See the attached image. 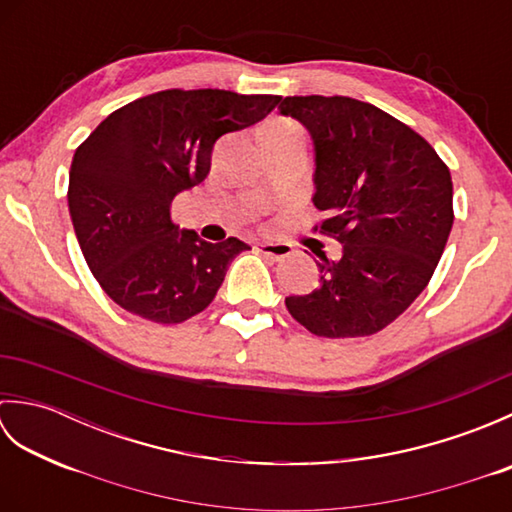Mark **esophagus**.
<instances>
[{
	"label": "esophagus",
	"instance_id": "esophagus-1",
	"mask_svg": "<svg viewBox=\"0 0 512 512\" xmlns=\"http://www.w3.org/2000/svg\"><path fill=\"white\" fill-rule=\"evenodd\" d=\"M255 250H257V253H262L264 257H270V259H275V262H281V259L290 257V253H292V246H290V244L262 242V244H257V246H255Z\"/></svg>",
	"mask_w": 512,
	"mask_h": 512
}]
</instances>
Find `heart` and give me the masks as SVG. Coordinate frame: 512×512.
<instances>
[{
	"instance_id": "b5f03b06",
	"label": "heart",
	"mask_w": 512,
	"mask_h": 512,
	"mask_svg": "<svg viewBox=\"0 0 512 512\" xmlns=\"http://www.w3.org/2000/svg\"><path fill=\"white\" fill-rule=\"evenodd\" d=\"M266 129H299V127L290 121H275V123H270Z\"/></svg>"
}]
</instances>
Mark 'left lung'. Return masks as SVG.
<instances>
[{"label": "left lung", "instance_id": "left-lung-1", "mask_svg": "<svg viewBox=\"0 0 512 512\" xmlns=\"http://www.w3.org/2000/svg\"><path fill=\"white\" fill-rule=\"evenodd\" d=\"M279 114L314 143V231L343 244L321 255V286L286 297L303 328L325 339L376 334L427 288L453 226V182L427 140L350 96H286Z\"/></svg>", "mask_w": 512, "mask_h": 512}]
</instances>
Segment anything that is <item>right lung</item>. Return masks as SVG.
I'll return each mask as SVG.
<instances>
[{"label": "right lung", "mask_w": 512, "mask_h": 512, "mask_svg": "<svg viewBox=\"0 0 512 512\" xmlns=\"http://www.w3.org/2000/svg\"><path fill=\"white\" fill-rule=\"evenodd\" d=\"M281 96L165 90L112 112L74 151L68 206L92 275L114 303L182 323L215 299L242 239L204 242L171 202L211 169L215 140L262 121Z\"/></svg>", "instance_id": "1"}]
</instances>
